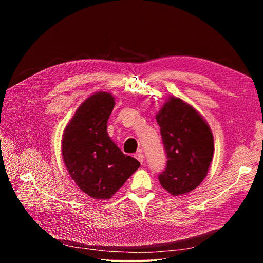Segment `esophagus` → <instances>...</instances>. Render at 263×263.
<instances>
[{"instance_id": "34e87169", "label": "esophagus", "mask_w": 263, "mask_h": 263, "mask_svg": "<svg viewBox=\"0 0 263 263\" xmlns=\"http://www.w3.org/2000/svg\"><path fill=\"white\" fill-rule=\"evenodd\" d=\"M135 157H136V159L137 160L142 164L144 163V158H145V156H144V154L141 153V151H139V153H137L136 155H135Z\"/></svg>"}]
</instances>
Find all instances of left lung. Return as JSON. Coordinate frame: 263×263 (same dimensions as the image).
<instances>
[{"label":"left lung","instance_id":"obj_1","mask_svg":"<svg viewBox=\"0 0 263 263\" xmlns=\"http://www.w3.org/2000/svg\"><path fill=\"white\" fill-rule=\"evenodd\" d=\"M156 119L168 159L158 176L160 184L174 196L189 193L208 176L214 153L212 130L192 106L174 97Z\"/></svg>","mask_w":263,"mask_h":263}]
</instances>
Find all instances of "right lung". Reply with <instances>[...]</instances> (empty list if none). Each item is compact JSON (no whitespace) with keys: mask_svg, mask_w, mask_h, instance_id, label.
I'll return each instance as SVG.
<instances>
[{"mask_svg":"<svg viewBox=\"0 0 263 263\" xmlns=\"http://www.w3.org/2000/svg\"><path fill=\"white\" fill-rule=\"evenodd\" d=\"M114 105L112 94L91 95L78 108L62 137V157L69 174L84 193L98 200L112 197L140 166L108 137L107 121Z\"/></svg>","mask_w":263,"mask_h":263,"instance_id":"1","label":"right lung"}]
</instances>
